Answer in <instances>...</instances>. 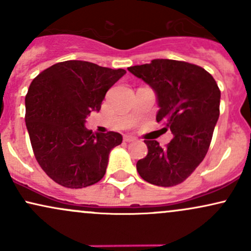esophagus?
Masks as SVG:
<instances>
[{
  "mask_svg": "<svg viewBox=\"0 0 251 251\" xmlns=\"http://www.w3.org/2000/svg\"><path fill=\"white\" fill-rule=\"evenodd\" d=\"M134 140H135V138L133 137V135H128V134L124 135V142L129 143V142H134Z\"/></svg>",
  "mask_w": 251,
  "mask_h": 251,
  "instance_id": "esophagus-1",
  "label": "esophagus"
}]
</instances>
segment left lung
I'll return each mask as SVG.
<instances>
[{"label": "left lung", "instance_id": "obj_1", "mask_svg": "<svg viewBox=\"0 0 251 251\" xmlns=\"http://www.w3.org/2000/svg\"><path fill=\"white\" fill-rule=\"evenodd\" d=\"M127 70L153 89L159 107L155 119L174 135L165 148L144 140L148 154L137 162L138 174L153 185L180 184L208 152L220 117V88L204 68L177 60L154 59Z\"/></svg>", "mask_w": 251, "mask_h": 251}]
</instances>
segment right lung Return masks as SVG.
<instances>
[{
  "mask_svg": "<svg viewBox=\"0 0 251 251\" xmlns=\"http://www.w3.org/2000/svg\"><path fill=\"white\" fill-rule=\"evenodd\" d=\"M126 71L88 61L55 63L33 80L25 96V126L37 163L54 181L71 189L93 185L106 174L117 132L93 133L86 118L99 112L106 92Z\"/></svg>",
  "mask_w": 251,
  "mask_h": 251,
  "instance_id": "right-lung-1",
  "label": "right lung"
}]
</instances>
